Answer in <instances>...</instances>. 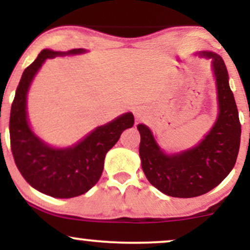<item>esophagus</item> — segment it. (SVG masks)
Returning <instances> with one entry per match:
<instances>
[{"label": "esophagus", "instance_id": "34e87169", "mask_svg": "<svg viewBox=\"0 0 250 250\" xmlns=\"http://www.w3.org/2000/svg\"><path fill=\"white\" fill-rule=\"evenodd\" d=\"M134 115L136 117L137 121H142L146 116H147V113L142 107H136L134 109Z\"/></svg>", "mask_w": 250, "mask_h": 250}]
</instances>
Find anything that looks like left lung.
<instances>
[{
	"label": "left lung",
	"instance_id": "left-lung-1",
	"mask_svg": "<svg viewBox=\"0 0 250 250\" xmlns=\"http://www.w3.org/2000/svg\"><path fill=\"white\" fill-rule=\"evenodd\" d=\"M195 55L210 60L216 85L217 116L210 130L193 147L167 151L148 125H137L146 177L161 193L182 199L208 193L228 176L236 162L241 140L239 111L222 57L208 50L196 51Z\"/></svg>",
	"mask_w": 250,
	"mask_h": 250
}]
</instances>
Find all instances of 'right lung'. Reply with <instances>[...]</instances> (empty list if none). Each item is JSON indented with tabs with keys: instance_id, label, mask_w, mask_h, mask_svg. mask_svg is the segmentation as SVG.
Returning a JSON list of instances; mask_svg holds the SVG:
<instances>
[{
	"instance_id": "1",
	"label": "right lung",
	"mask_w": 250,
	"mask_h": 250,
	"mask_svg": "<svg viewBox=\"0 0 250 250\" xmlns=\"http://www.w3.org/2000/svg\"><path fill=\"white\" fill-rule=\"evenodd\" d=\"M87 49L55 51L43 49L22 74L10 110V145L14 160L25 181L48 196L70 199L87 193L96 185L104 167L105 155L125 129L134 125L133 113L122 114L99 125L68 147L51 146L31 128L27 102L31 83L48 59L74 56Z\"/></svg>"
}]
</instances>
